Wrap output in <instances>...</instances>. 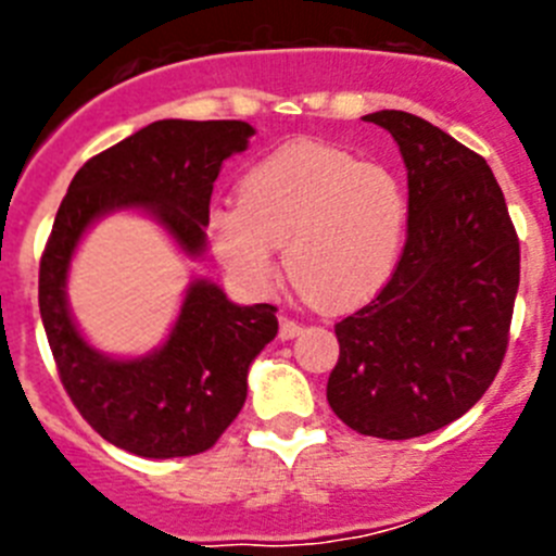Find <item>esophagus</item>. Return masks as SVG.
<instances>
[{"mask_svg": "<svg viewBox=\"0 0 556 556\" xmlns=\"http://www.w3.org/2000/svg\"><path fill=\"white\" fill-rule=\"evenodd\" d=\"M301 331H303L301 323L292 320V317H281V328H278V337H281V339H294Z\"/></svg>", "mask_w": 556, "mask_h": 556, "instance_id": "obj_1", "label": "esophagus"}]
</instances>
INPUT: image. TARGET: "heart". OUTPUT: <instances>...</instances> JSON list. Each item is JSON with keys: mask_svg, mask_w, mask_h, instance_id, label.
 <instances>
[{"mask_svg": "<svg viewBox=\"0 0 556 556\" xmlns=\"http://www.w3.org/2000/svg\"><path fill=\"white\" fill-rule=\"evenodd\" d=\"M404 184L381 164L301 141L269 152L239 180V203L208 211L205 236L225 273L267 292L287 244L292 281L328 308L376 298L395 275L406 242Z\"/></svg>", "mask_w": 556, "mask_h": 556, "instance_id": "1", "label": "heart"}]
</instances>
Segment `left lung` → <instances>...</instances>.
<instances>
[{"label":"left lung","instance_id":"obj_1","mask_svg":"<svg viewBox=\"0 0 556 556\" xmlns=\"http://www.w3.org/2000/svg\"><path fill=\"white\" fill-rule=\"evenodd\" d=\"M409 178L395 275L333 326L328 404L353 431L409 440L462 417L493 384L509 342L520 244L488 161L406 111L367 113Z\"/></svg>","mask_w":556,"mask_h":556}]
</instances>
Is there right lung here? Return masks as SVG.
Masks as SVG:
<instances>
[{
  "mask_svg": "<svg viewBox=\"0 0 556 556\" xmlns=\"http://www.w3.org/2000/svg\"><path fill=\"white\" fill-rule=\"evenodd\" d=\"M248 122L161 119L80 166L41 255L38 306L63 390L88 426L147 459L203 454L242 412L253 358L278 333V308L236 306L214 281H191L161 348L113 358L77 331L66 275L83 233L105 214L147 211L186 255L205 250L211 191L223 161L248 150Z\"/></svg>",
  "mask_w": 556,
  "mask_h": 556,
  "instance_id": "1",
  "label": "right lung"
}]
</instances>
